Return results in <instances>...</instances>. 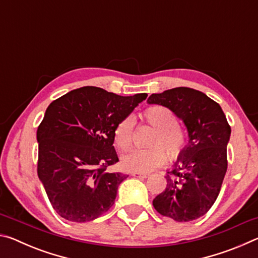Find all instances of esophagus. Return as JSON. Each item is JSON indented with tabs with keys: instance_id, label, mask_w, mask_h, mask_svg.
I'll list each match as a JSON object with an SVG mask.
<instances>
[{
	"instance_id": "esophagus-1",
	"label": "esophagus",
	"mask_w": 258,
	"mask_h": 258,
	"mask_svg": "<svg viewBox=\"0 0 258 258\" xmlns=\"http://www.w3.org/2000/svg\"><path fill=\"white\" fill-rule=\"evenodd\" d=\"M132 175H133V176H135V177H139V178H147L148 176H149V174H143V173H133Z\"/></svg>"
}]
</instances>
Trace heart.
<instances>
[{"mask_svg":"<svg viewBox=\"0 0 258 258\" xmlns=\"http://www.w3.org/2000/svg\"><path fill=\"white\" fill-rule=\"evenodd\" d=\"M143 118L156 133L150 140L148 149L131 151L121 158V168L131 173H148L165 164L168 152L171 160H176L186 149L187 138L184 131L178 127V119L171 109L164 106H151L143 111ZM134 118L127 116L119 120L113 128V143L121 151L132 147Z\"/></svg>","mask_w":258,"mask_h":258,"instance_id":"heart-1","label":"heart"}]
</instances>
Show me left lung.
<instances>
[{"label": "left lung", "instance_id": "1", "mask_svg": "<svg viewBox=\"0 0 258 258\" xmlns=\"http://www.w3.org/2000/svg\"><path fill=\"white\" fill-rule=\"evenodd\" d=\"M148 103L171 109L189 135L186 149L167 172L166 189L152 205L161 215L176 222L197 220L211 209L220 194L228 169L230 125L220 104L190 87L154 93Z\"/></svg>", "mask_w": 258, "mask_h": 258}]
</instances>
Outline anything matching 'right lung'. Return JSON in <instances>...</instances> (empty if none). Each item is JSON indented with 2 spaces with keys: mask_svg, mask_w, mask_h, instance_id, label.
Listing matches in <instances>:
<instances>
[{
  "mask_svg": "<svg viewBox=\"0 0 258 258\" xmlns=\"http://www.w3.org/2000/svg\"><path fill=\"white\" fill-rule=\"evenodd\" d=\"M147 97L84 86L47 107L36 133L37 174L52 207L64 220L93 221L115 203L118 185L128 175L107 172L118 161L113 128Z\"/></svg>",
  "mask_w": 258,
  "mask_h": 258,
  "instance_id": "add662e5",
  "label": "right lung"
}]
</instances>
